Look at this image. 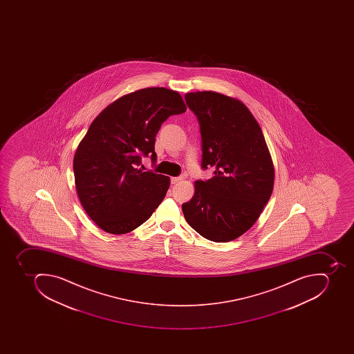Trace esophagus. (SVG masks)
I'll use <instances>...</instances> for the list:
<instances>
[{"instance_id":"34e87169","label":"esophagus","mask_w":354,"mask_h":354,"mask_svg":"<svg viewBox=\"0 0 354 354\" xmlns=\"http://www.w3.org/2000/svg\"><path fill=\"white\" fill-rule=\"evenodd\" d=\"M171 184H177V183H179V181L183 180V177H171Z\"/></svg>"}]
</instances>
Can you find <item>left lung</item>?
I'll use <instances>...</instances> for the list:
<instances>
[{
    "label": "left lung",
    "mask_w": 354,
    "mask_h": 354,
    "mask_svg": "<svg viewBox=\"0 0 354 354\" xmlns=\"http://www.w3.org/2000/svg\"><path fill=\"white\" fill-rule=\"evenodd\" d=\"M187 105L201 125V167L214 176L195 181L185 219L216 243L237 239L254 225L270 199L274 167L259 124L237 98L212 91L187 93Z\"/></svg>",
    "instance_id": "1"
}]
</instances>
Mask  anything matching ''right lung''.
<instances>
[{"label":"right lung","instance_id":"obj_1","mask_svg":"<svg viewBox=\"0 0 354 354\" xmlns=\"http://www.w3.org/2000/svg\"><path fill=\"white\" fill-rule=\"evenodd\" d=\"M186 109L178 92L148 87L124 95L93 120L78 144L73 169L82 206L102 230L131 232L160 205L169 177L142 171L140 159L149 155L156 160L160 126Z\"/></svg>","mask_w":354,"mask_h":354}]
</instances>
